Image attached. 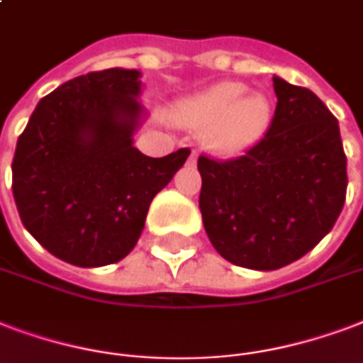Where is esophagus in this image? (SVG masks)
Masks as SVG:
<instances>
[{"instance_id": "obj_1", "label": "esophagus", "mask_w": 363, "mask_h": 363, "mask_svg": "<svg viewBox=\"0 0 363 363\" xmlns=\"http://www.w3.org/2000/svg\"><path fill=\"white\" fill-rule=\"evenodd\" d=\"M188 163H190V165H194V163H196V152L194 150H190V154H188Z\"/></svg>"}]
</instances>
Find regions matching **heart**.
Wrapping results in <instances>:
<instances>
[{"label": "heart", "instance_id": "b5f03b06", "mask_svg": "<svg viewBox=\"0 0 363 363\" xmlns=\"http://www.w3.org/2000/svg\"><path fill=\"white\" fill-rule=\"evenodd\" d=\"M173 120L203 129L201 140L207 150L232 157L264 137L272 121V102L262 93H249L242 82H218L177 102Z\"/></svg>", "mask_w": 363, "mask_h": 363}]
</instances>
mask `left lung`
<instances>
[{"label":"left lung","mask_w":363,"mask_h":363,"mask_svg":"<svg viewBox=\"0 0 363 363\" xmlns=\"http://www.w3.org/2000/svg\"><path fill=\"white\" fill-rule=\"evenodd\" d=\"M264 137L234 160L198 157L200 211L218 255L251 270L291 264L328 234L347 198L339 121L311 89L272 77Z\"/></svg>","instance_id":"1"}]
</instances>
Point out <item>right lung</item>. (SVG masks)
<instances>
[{
	"label": "right lung",
	"instance_id": "add662e5",
	"mask_svg": "<svg viewBox=\"0 0 363 363\" xmlns=\"http://www.w3.org/2000/svg\"><path fill=\"white\" fill-rule=\"evenodd\" d=\"M138 77L108 68L62 83L38 102L16 143L13 196L22 225L74 267L129 255L154 196L190 154L148 157L133 146L145 114Z\"/></svg>",
	"mask_w": 363,
	"mask_h": 363
}]
</instances>
